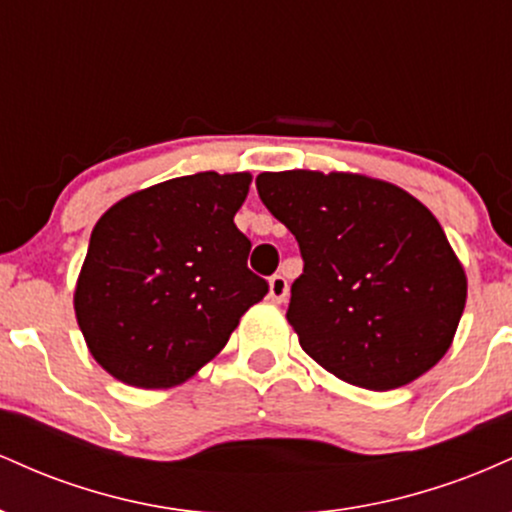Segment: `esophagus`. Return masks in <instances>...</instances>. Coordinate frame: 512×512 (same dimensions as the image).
Listing matches in <instances>:
<instances>
[{
	"mask_svg": "<svg viewBox=\"0 0 512 512\" xmlns=\"http://www.w3.org/2000/svg\"><path fill=\"white\" fill-rule=\"evenodd\" d=\"M269 298H272L274 303H284L286 298H289V281L281 274H274L272 279H269Z\"/></svg>",
	"mask_w": 512,
	"mask_h": 512,
	"instance_id": "1",
	"label": "esophagus"
}]
</instances>
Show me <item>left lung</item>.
<instances>
[{"label": "left lung", "mask_w": 512, "mask_h": 512, "mask_svg": "<svg viewBox=\"0 0 512 512\" xmlns=\"http://www.w3.org/2000/svg\"><path fill=\"white\" fill-rule=\"evenodd\" d=\"M257 192L301 248L286 320L305 354L373 392L436 366L460 325L467 274L428 207L342 170L260 173Z\"/></svg>", "instance_id": "8db88e82"}]
</instances>
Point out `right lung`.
Listing matches in <instances>:
<instances>
[{"label":"right lung","instance_id":"1","mask_svg":"<svg viewBox=\"0 0 512 512\" xmlns=\"http://www.w3.org/2000/svg\"><path fill=\"white\" fill-rule=\"evenodd\" d=\"M250 173L173 178L113 204L91 231L74 289L88 351L120 383L168 390L226 346L267 281L233 223Z\"/></svg>","mask_w":512,"mask_h":512}]
</instances>
